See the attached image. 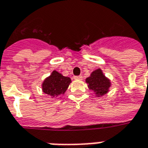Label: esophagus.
Listing matches in <instances>:
<instances>
[{
    "mask_svg": "<svg viewBox=\"0 0 148 148\" xmlns=\"http://www.w3.org/2000/svg\"><path fill=\"white\" fill-rule=\"evenodd\" d=\"M74 78L75 79V80H82V75H79V76H74Z\"/></svg>",
    "mask_w": 148,
    "mask_h": 148,
    "instance_id": "34e87169",
    "label": "esophagus"
}]
</instances>
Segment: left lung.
<instances>
[{
	"instance_id": "obj_1",
	"label": "left lung",
	"mask_w": 148,
	"mask_h": 148,
	"mask_svg": "<svg viewBox=\"0 0 148 148\" xmlns=\"http://www.w3.org/2000/svg\"><path fill=\"white\" fill-rule=\"evenodd\" d=\"M86 82L88 85V88L98 97L109 93V88L112 86L111 81L104 74L101 68L93 71L90 77L86 78Z\"/></svg>"
}]
</instances>
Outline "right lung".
<instances>
[{
    "mask_svg": "<svg viewBox=\"0 0 148 148\" xmlns=\"http://www.w3.org/2000/svg\"><path fill=\"white\" fill-rule=\"evenodd\" d=\"M71 83L70 77H65L58 71H53L42 83V91L52 98L63 95ZM60 98V97H58Z\"/></svg>",
    "mask_w": 148,
    "mask_h": 148,
    "instance_id": "right-lung-1",
    "label": "right lung"
}]
</instances>
